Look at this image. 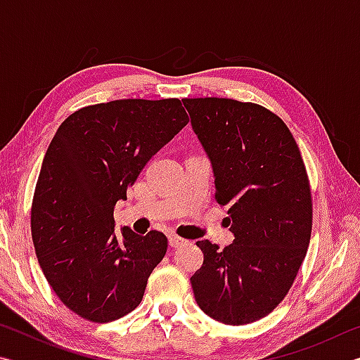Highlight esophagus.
Masks as SVG:
<instances>
[{"label":"esophagus","mask_w":360,"mask_h":360,"mask_svg":"<svg viewBox=\"0 0 360 360\" xmlns=\"http://www.w3.org/2000/svg\"><path fill=\"white\" fill-rule=\"evenodd\" d=\"M168 241H169V246H172V248H178V246L184 245V243H186V240L179 238L178 235H169L168 236Z\"/></svg>","instance_id":"esophagus-1"}]
</instances>
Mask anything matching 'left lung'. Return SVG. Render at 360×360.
Listing matches in <instances>:
<instances>
[{
  "label": "left lung",
  "instance_id": "left-lung-1",
  "mask_svg": "<svg viewBox=\"0 0 360 360\" xmlns=\"http://www.w3.org/2000/svg\"><path fill=\"white\" fill-rule=\"evenodd\" d=\"M182 103L235 236L222 251L197 241L205 260L191 278L195 300L224 324H251L283 302L307 255L313 225L307 169L292 133L266 108L230 98Z\"/></svg>",
  "mask_w": 360,
  "mask_h": 360
}]
</instances>
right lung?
I'll list each match as a JSON object with an SVG mask.
<instances>
[{"instance_id":"obj_1","label":"right lung","mask_w":360,"mask_h":360,"mask_svg":"<svg viewBox=\"0 0 360 360\" xmlns=\"http://www.w3.org/2000/svg\"><path fill=\"white\" fill-rule=\"evenodd\" d=\"M187 122L178 98L115 100L72 112L49 144L32 236L51 288L81 318L111 322L141 303L168 240L129 227L115 235L114 206Z\"/></svg>"}]
</instances>
